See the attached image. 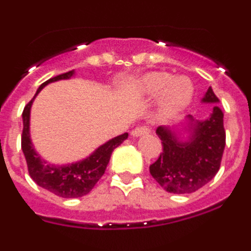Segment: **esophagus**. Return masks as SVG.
Segmentation results:
<instances>
[{
	"label": "esophagus",
	"mask_w": 251,
	"mask_h": 251,
	"mask_svg": "<svg viewBox=\"0 0 251 251\" xmlns=\"http://www.w3.org/2000/svg\"><path fill=\"white\" fill-rule=\"evenodd\" d=\"M150 128L148 127H137L136 129H133L132 133H130V136L137 138V137H141V136H147L150 134Z\"/></svg>",
	"instance_id": "esophagus-1"
}]
</instances>
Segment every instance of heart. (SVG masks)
Segmentation results:
<instances>
[{
  "instance_id": "1",
  "label": "heart",
  "mask_w": 251,
  "mask_h": 251,
  "mask_svg": "<svg viewBox=\"0 0 251 251\" xmlns=\"http://www.w3.org/2000/svg\"><path fill=\"white\" fill-rule=\"evenodd\" d=\"M136 90L148 99L159 97L158 114L162 118H174L190 105L194 97V85L185 76L175 77L168 73L152 72L137 81Z\"/></svg>"
}]
</instances>
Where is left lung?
Wrapping results in <instances>:
<instances>
[{
    "instance_id": "left-lung-1",
    "label": "left lung",
    "mask_w": 251,
    "mask_h": 251,
    "mask_svg": "<svg viewBox=\"0 0 251 251\" xmlns=\"http://www.w3.org/2000/svg\"><path fill=\"white\" fill-rule=\"evenodd\" d=\"M201 103L215 104L211 114L199 121L187 115L176 127H158L163 152L150 172L163 190L171 194H192L217 174L225 148L224 113L219 99L208 86Z\"/></svg>"
}]
</instances>
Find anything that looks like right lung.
Wrapping results in <instances>:
<instances>
[{"label":"right lung","instance_id":"1","mask_svg":"<svg viewBox=\"0 0 251 251\" xmlns=\"http://www.w3.org/2000/svg\"><path fill=\"white\" fill-rule=\"evenodd\" d=\"M74 75L75 72L72 70L65 74L57 75V76L41 84L35 97L25 106L24 113H22L24 129H22L21 147L26 158V163H27L28 174L40 187L45 188L56 196L64 197V199H76V197L85 196L86 194H89L105 172L113 151L128 138V133L114 137L99 146L86 158L68 163V165L49 163L35 151L30 136L31 106H32L35 98L48 84L72 79Z\"/></svg>","mask_w":251,"mask_h":251}]
</instances>
